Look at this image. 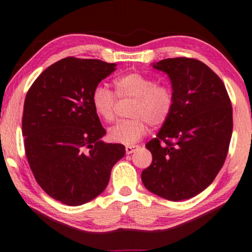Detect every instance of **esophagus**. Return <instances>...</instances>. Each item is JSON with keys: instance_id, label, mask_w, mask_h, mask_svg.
Returning <instances> with one entry per match:
<instances>
[{"instance_id": "1", "label": "esophagus", "mask_w": 252, "mask_h": 252, "mask_svg": "<svg viewBox=\"0 0 252 252\" xmlns=\"http://www.w3.org/2000/svg\"><path fill=\"white\" fill-rule=\"evenodd\" d=\"M139 148V146H134V145H129V146H126V154H132V153L135 152L136 149Z\"/></svg>"}]
</instances>
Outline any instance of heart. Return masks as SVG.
<instances>
[{
  "instance_id": "1",
  "label": "heart",
  "mask_w": 252,
  "mask_h": 252,
  "mask_svg": "<svg viewBox=\"0 0 252 252\" xmlns=\"http://www.w3.org/2000/svg\"><path fill=\"white\" fill-rule=\"evenodd\" d=\"M119 98H133L129 116L109 129L112 142L133 145L153 127H161L168 122L175 109V94L168 84L156 83L154 78L140 73H129L114 80ZM91 105L94 113L104 122L116 117L117 97L106 87L98 86L91 93Z\"/></svg>"
}]
</instances>
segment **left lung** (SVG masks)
Listing matches in <instances>:
<instances>
[{"instance_id": "1", "label": "left lung", "mask_w": 252, "mask_h": 252, "mask_svg": "<svg viewBox=\"0 0 252 252\" xmlns=\"http://www.w3.org/2000/svg\"><path fill=\"white\" fill-rule=\"evenodd\" d=\"M153 67L168 74L175 109L146 145L153 162L141 179L147 190L159 197L184 200L211 185L226 161L233 107L221 78L204 62L172 58Z\"/></svg>"}]
</instances>
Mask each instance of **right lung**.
Returning <instances> with one entry per match:
<instances>
[{
	"instance_id": "add662e5",
	"label": "right lung",
	"mask_w": 252,
	"mask_h": 252,
	"mask_svg": "<svg viewBox=\"0 0 252 252\" xmlns=\"http://www.w3.org/2000/svg\"><path fill=\"white\" fill-rule=\"evenodd\" d=\"M116 63L68 57L46 68L28 94L22 130L32 174L48 195L80 206L105 190L112 166L125 155L120 143L102 141L106 130L91 93Z\"/></svg>"
}]
</instances>
